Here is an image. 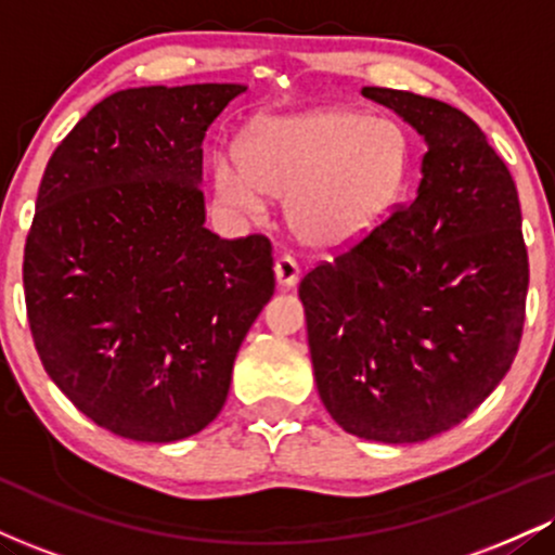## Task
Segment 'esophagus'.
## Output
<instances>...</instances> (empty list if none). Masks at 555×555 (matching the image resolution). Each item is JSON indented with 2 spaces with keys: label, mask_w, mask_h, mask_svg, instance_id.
<instances>
[{
  "label": "esophagus",
  "mask_w": 555,
  "mask_h": 555,
  "mask_svg": "<svg viewBox=\"0 0 555 555\" xmlns=\"http://www.w3.org/2000/svg\"><path fill=\"white\" fill-rule=\"evenodd\" d=\"M273 273H276L279 286H295L299 282V266L295 258L279 256L276 263H273Z\"/></svg>",
  "instance_id": "1"
}]
</instances>
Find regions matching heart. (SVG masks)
<instances>
[{
    "label": "heart",
    "mask_w": 555,
    "mask_h": 555,
    "mask_svg": "<svg viewBox=\"0 0 555 555\" xmlns=\"http://www.w3.org/2000/svg\"><path fill=\"white\" fill-rule=\"evenodd\" d=\"M240 157L214 159V189L245 217L266 193L286 198V222L305 245L344 250L379 230L409 191L413 146L390 118L318 108L253 124Z\"/></svg>",
    "instance_id": "b5f03b06"
}]
</instances>
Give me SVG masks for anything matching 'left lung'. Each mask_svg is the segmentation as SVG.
Masks as SVG:
<instances>
[{
  "label": "left lung",
  "mask_w": 555,
  "mask_h": 555,
  "mask_svg": "<svg viewBox=\"0 0 555 555\" xmlns=\"http://www.w3.org/2000/svg\"><path fill=\"white\" fill-rule=\"evenodd\" d=\"M364 98L424 137L409 206L299 284L320 400L353 437L411 444L468 418L502 383L530 266L517 185L486 133L442 100Z\"/></svg>",
  "instance_id": "1"
}]
</instances>
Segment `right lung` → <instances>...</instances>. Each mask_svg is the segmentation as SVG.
Listing matches in <instances>:
<instances>
[{
    "label": "right lung",
    "mask_w": 555,
    "mask_h": 555,
    "mask_svg": "<svg viewBox=\"0 0 555 555\" xmlns=\"http://www.w3.org/2000/svg\"><path fill=\"white\" fill-rule=\"evenodd\" d=\"M245 85L131 87L46 165L23 284L43 370L87 418L178 442L222 411L273 295L271 243L204 227V137Z\"/></svg>",
    "instance_id": "obj_1"
}]
</instances>
